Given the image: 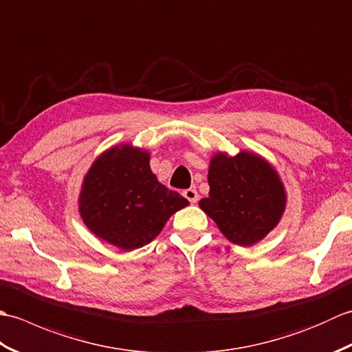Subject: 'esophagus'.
<instances>
[{"mask_svg":"<svg viewBox=\"0 0 352 352\" xmlns=\"http://www.w3.org/2000/svg\"><path fill=\"white\" fill-rule=\"evenodd\" d=\"M183 195H184V198L189 201L190 204H197L198 203V192L195 190V189H186L184 192H183Z\"/></svg>","mask_w":352,"mask_h":352,"instance_id":"34e87169","label":"esophagus"}]
</instances>
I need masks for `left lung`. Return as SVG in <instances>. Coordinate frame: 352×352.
<instances>
[{
  "label": "left lung",
  "instance_id": "1",
  "mask_svg": "<svg viewBox=\"0 0 352 352\" xmlns=\"http://www.w3.org/2000/svg\"><path fill=\"white\" fill-rule=\"evenodd\" d=\"M208 197L199 207L231 243L252 246L278 226L287 204L278 170L252 151H218L208 164Z\"/></svg>",
  "mask_w": 352,
  "mask_h": 352
}]
</instances>
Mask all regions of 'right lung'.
<instances>
[{"instance_id":"add662e5","label":"right lung","mask_w":352,"mask_h":352,"mask_svg":"<svg viewBox=\"0 0 352 352\" xmlns=\"http://www.w3.org/2000/svg\"><path fill=\"white\" fill-rule=\"evenodd\" d=\"M151 154L131 144L111 146L86 172L78 212L96 237L122 251L148 245L172 214L189 204L157 180Z\"/></svg>"}]
</instances>
